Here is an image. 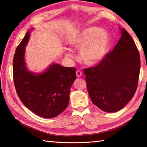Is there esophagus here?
<instances>
[{"mask_svg": "<svg viewBox=\"0 0 147 147\" xmlns=\"http://www.w3.org/2000/svg\"><path fill=\"white\" fill-rule=\"evenodd\" d=\"M82 75H83V73H82V71L81 70L78 69V70L76 71V76L78 78H80V77L82 76Z\"/></svg>", "mask_w": 147, "mask_h": 147, "instance_id": "obj_1", "label": "esophagus"}]
</instances>
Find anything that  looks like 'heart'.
<instances>
[{
  "label": "heart",
  "mask_w": 147,
  "mask_h": 147,
  "mask_svg": "<svg viewBox=\"0 0 147 147\" xmlns=\"http://www.w3.org/2000/svg\"><path fill=\"white\" fill-rule=\"evenodd\" d=\"M109 37L104 30L91 27L82 31L71 37L69 45L75 48H81L80 57L87 65H94L101 61L107 53L109 47ZM68 57L71 53H66Z\"/></svg>",
  "instance_id": "1"
}]
</instances>
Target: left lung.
Masks as SVG:
<instances>
[{
	"instance_id": "left-lung-1",
	"label": "left lung",
	"mask_w": 147,
	"mask_h": 147,
	"mask_svg": "<svg viewBox=\"0 0 147 147\" xmlns=\"http://www.w3.org/2000/svg\"><path fill=\"white\" fill-rule=\"evenodd\" d=\"M120 30L121 37L114 50L83 70L92 102L107 112L119 111L132 99L140 76V53L127 30Z\"/></svg>"
}]
</instances>
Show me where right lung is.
Returning <instances> with one entry per match:
<instances>
[{
  "label": "right lung",
  "mask_w": 147,
  "mask_h": 147,
  "mask_svg": "<svg viewBox=\"0 0 147 147\" xmlns=\"http://www.w3.org/2000/svg\"><path fill=\"white\" fill-rule=\"evenodd\" d=\"M30 31L18 45L13 61V76L17 94L34 114L45 118L57 116L68 107L69 92L76 79V68L53 64L42 74L29 71L24 63L25 46Z\"/></svg>",
  "instance_id": "1"
}]
</instances>
